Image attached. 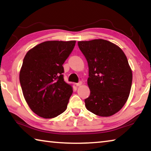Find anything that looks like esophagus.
<instances>
[{"label": "esophagus", "instance_id": "obj_1", "mask_svg": "<svg viewBox=\"0 0 151 151\" xmlns=\"http://www.w3.org/2000/svg\"><path fill=\"white\" fill-rule=\"evenodd\" d=\"M81 85H82V82H81V81H79L78 83L75 84V85H76V86H81Z\"/></svg>", "mask_w": 151, "mask_h": 151}]
</instances>
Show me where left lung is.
Wrapping results in <instances>:
<instances>
[{"mask_svg": "<svg viewBox=\"0 0 151 151\" xmlns=\"http://www.w3.org/2000/svg\"><path fill=\"white\" fill-rule=\"evenodd\" d=\"M78 45L88 66L86 109L101 116L113 115L126 103L131 88L132 70L126 55L103 39L79 41Z\"/></svg>", "mask_w": 151, "mask_h": 151, "instance_id": "1", "label": "left lung"}]
</instances>
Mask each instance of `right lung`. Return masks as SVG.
<instances>
[{
    "instance_id": "right-lung-1",
    "label": "right lung",
    "mask_w": 151,
    "mask_h": 151,
    "mask_svg": "<svg viewBox=\"0 0 151 151\" xmlns=\"http://www.w3.org/2000/svg\"><path fill=\"white\" fill-rule=\"evenodd\" d=\"M75 43V40L46 41L25 55L20 83L27 104L40 117L55 118L67 107L73 88L64 81L63 65Z\"/></svg>"
}]
</instances>
